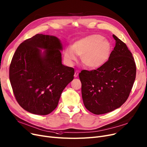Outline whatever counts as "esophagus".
<instances>
[{
	"label": "esophagus",
	"mask_w": 147,
	"mask_h": 147,
	"mask_svg": "<svg viewBox=\"0 0 147 147\" xmlns=\"http://www.w3.org/2000/svg\"><path fill=\"white\" fill-rule=\"evenodd\" d=\"M78 74H79L78 71H76L75 72V74H74V76H75V77H77Z\"/></svg>",
	"instance_id": "34e87169"
}]
</instances>
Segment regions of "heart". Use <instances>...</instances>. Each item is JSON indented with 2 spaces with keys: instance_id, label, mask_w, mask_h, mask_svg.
<instances>
[{
  "instance_id": "heart-1",
  "label": "heart",
  "mask_w": 147,
  "mask_h": 147,
  "mask_svg": "<svg viewBox=\"0 0 147 147\" xmlns=\"http://www.w3.org/2000/svg\"><path fill=\"white\" fill-rule=\"evenodd\" d=\"M111 52L110 42L103 39L100 34H94L76 41L72 48H66L64 57L67 63L72 65L77 59L78 55L82 57V61L85 66L98 68L108 61Z\"/></svg>"
}]
</instances>
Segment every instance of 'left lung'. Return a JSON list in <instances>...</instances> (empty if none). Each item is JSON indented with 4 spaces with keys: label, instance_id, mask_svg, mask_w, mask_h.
Masks as SVG:
<instances>
[{
    "label": "left lung",
    "instance_id": "obj_1",
    "mask_svg": "<svg viewBox=\"0 0 147 147\" xmlns=\"http://www.w3.org/2000/svg\"><path fill=\"white\" fill-rule=\"evenodd\" d=\"M115 46L108 61L92 71L83 70L79 77L84 104L91 113L106 114L127 100L135 80L136 67L126 44L113 35Z\"/></svg>",
    "mask_w": 147,
    "mask_h": 147
}]
</instances>
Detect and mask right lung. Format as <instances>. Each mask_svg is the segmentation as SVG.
Returning <instances> with one entry per match:
<instances>
[{
    "label": "right lung",
    "instance_id": "add662e5",
    "mask_svg": "<svg viewBox=\"0 0 147 147\" xmlns=\"http://www.w3.org/2000/svg\"><path fill=\"white\" fill-rule=\"evenodd\" d=\"M39 48L46 50L43 54ZM61 50L57 38L42 34L17 48L9 66V80L16 100L26 111L41 115L51 113L74 80V69L61 64Z\"/></svg>",
    "mask_w": 147,
    "mask_h": 147
}]
</instances>
